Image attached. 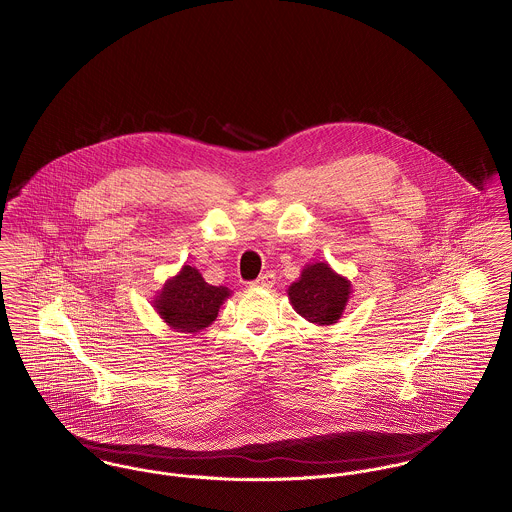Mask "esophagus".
I'll return each instance as SVG.
<instances>
[{"instance_id": "obj_1", "label": "esophagus", "mask_w": 512, "mask_h": 512, "mask_svg": "<svg viewBox=\"0 0 512 512\" xmlns=\"http://www.w3.org/2000/svg\"><path fill=\"white\" fill-rule=\"evenodd\" d=\"M274 283H276V276H274L272 272H268V274H262L256 281H252L250 285H252V287H266V289H268V287H272Z\"/></svg>"}]
</instances>
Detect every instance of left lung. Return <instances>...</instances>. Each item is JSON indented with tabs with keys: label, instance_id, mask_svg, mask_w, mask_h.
Masks as SVG:
<instances>
[{
	"label": "left lung",
	"instance_id": "8db88e82",
	"mask_svg": "<svg viewBox=\"0 0 512 512\" xmlns=\"http://www.w3.org/2000/svg\"><path fill=\"white\" fill-rule=\"evenodd\" d=\"M352 295L350 279L336 274L326 262L307 264L297 281L287 287L291 307L309 323H338Z\"/></svg>",
	"mask_w": 512,
	"mask_h": 512
}]
</instances>
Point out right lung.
Returning a JSON list of instances; mask_svg holds the SVG:
<instances>
[{
	"label": "right lung",
	"instance_id": "1",
	"mask_svg": "<svg viewBox=\"0 0 512 512\" xmlns=\"http://www.w3.org/2000/svg\"><path fill=\"white\" fill-rule=\"evenodd\" d=\"M225 285H209L197 268L182 266L174 278L166 279L154 297L158 317L176 332L197 334L213 325L221 305L231 297Z\"/></svg>",
	"mask_w": 512,
	"mask_h": 512
}]
</instances>
